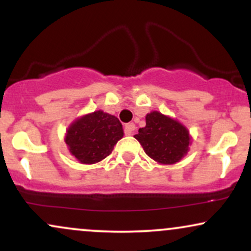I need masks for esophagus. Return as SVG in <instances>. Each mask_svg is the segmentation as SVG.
<instances>
[{
  "instance_id": "esophagus-1",
  "label": "esophagus",
  "mask_w": 251,
  "mask_h": 251,
  "mask_svg": "<svg viewBox=\"0 0 251 251\" xmlns=\"http://www.w3.org/2000/svg\"><path fill=\"white\" fill-rule=\"evenodd\" d=\"M134 129H135V125L133 123H128L125 125V133L127 135H131L133 133Z\"/></svg>"
}]
</instances>
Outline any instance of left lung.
I'll list each match as a JSON object with an SVG mask.
<instances>
[{
    "instance_id": "8db88e82",
    "label": "left lung",
    "mask_w": 251,
    "mask_h": 251,
    "mask_svg": "<svg viewBox=\"0 0 251 251\" xmlns=\"http://www.w3.org/2000/svg\"><path fill=\"white\" fill-rule=\"evenodd\" d=\"M145 119V127L139 128L134 135L145 153L163 165L180 162L191 145L189 129L178 120L158 111L150 112Z\"/></svg>"
}]
</instances>
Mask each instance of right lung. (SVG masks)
<instances>
[{
	"label": "right lung",
	"mask_w": 251,
	"mask_h": 251,
	"mask_svg": "<svg viewBox=\"0 0 251 251\" xmlns=\"http://www.w3.org/2000/svg\"><path fill=\"white\" fill-rule=\"evenodd\" d=\"M123 137L119 119L99 109L74 120L66 131L65 143L77 162L96 164L111 154Z\"/></svg>",
	"instance_id": "obj_1"
}]
</instances>
